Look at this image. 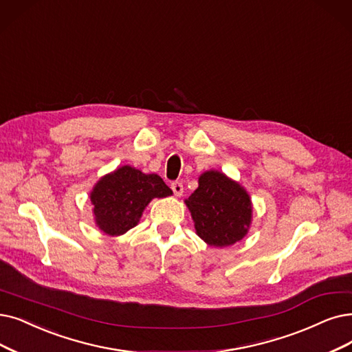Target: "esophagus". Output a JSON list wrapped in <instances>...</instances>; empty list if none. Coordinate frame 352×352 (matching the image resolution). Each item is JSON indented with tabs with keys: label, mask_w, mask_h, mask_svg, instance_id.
Returning a JSON list of instances; mask_svg holds the SVG:
<instances>
[{
	"label": "esophagus",
	"mask_w": 352,
	"mask_h": 352,
	"mask_svg": "<svg viewBox=\"0 0 352 352\" xmlns=\"http://www.w3.org/2000/svg\"><path fill=\"white\" fill-rule=\"evenodd\" d=\"M172 190L175 193V196H182L184 195V185H182V182H173L172 184Z\"/></svg>",
	"instance_id": "1"
}]
</instances>
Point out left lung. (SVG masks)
Masks as SVG:
<instances>
[{"label":"left lung","instance_id":"obj_1","mask_svg":"<svg viewBox=\"0 0 352 352\" xmlns=\"http://www.w3.org/2000/svg\"><path fill=\"white\" fill-rule=\"evenodd\" d=\"M185 204L199 238L212 247H228L248 234L252 204L248 192L238 182L219 170H206Z\"/></svg>","mask_w":352,"mask_h":352}]
</instances>
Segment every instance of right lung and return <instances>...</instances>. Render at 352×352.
Returning a JSON list of instances; mask_svg holds the SVG:
<instances>
[{"mask_svg":"<svg viewBox=\"0 0 352 352\" xmlns=\"http://www.w3.org/2000/svg\"><path fill=\"white\" fill-rule=\"evenodd\" d=\"M170 195H173L172 189L159 175H147L125 164L98 180L89 198L96 227L117 236L135 227L154 198H167Z\"/></svg>","mask_w":352,"mask_h":352,"instance_id":"obj_1","label":"right lung"}]
</instances>
